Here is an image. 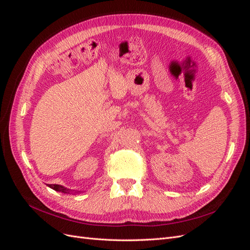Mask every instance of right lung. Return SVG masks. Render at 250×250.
<instances>
[{
    "label": "right lung",
    "instance_id": "right-lung-1",
    "mask_svg": "<svg viewBox=\"0 0 250 250\" xmlns=\"http://www.w3.org/2000/svg\"><path fill=\"white\" fill-rule=\"evenodd\" d=\"M49 187L51 188H53V190H55L56 192H62V193H64V194H71V193H81L80 191H73V190H70V188H66L65 187L63 186H60V185H49Z\"/></svg>",
    "mask_w": 250,
    "mask_h": 250
}]
</instances>
